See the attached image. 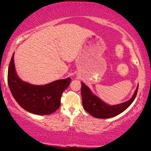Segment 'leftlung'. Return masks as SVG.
Returning <instances> with one entry per match:
<instances>
[{
	"label": "left lung",
	"mask_w": 151,
	"mask_h": 151,
	"mask_svg": "<svg viewBox=\"0 0 151 151\" xmlns=\"http://www.w3.org/2000/svg\"><path fill=\"white\" fill-rule=\"evenodd\" d=\"M138 86L131 99L118 105L109 106L92 94L89 88L81 82V92L82 96V105L90 115L98 119H109L119 115L126 110L132 104L138 92Z\"/></svg>",
	"instance_id": "left-lung-1"
}]
</instances>
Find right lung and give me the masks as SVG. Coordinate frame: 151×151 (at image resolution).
Segmentation results:
<instances>
[{
  "label": "right lung",
  "mask_w": 151,
  "mask_h": 151,
  "mask_svg": "<svg viewBox=\"0 0 151 151\" xmlns=\"http://www.w3.org/2000/svg\"><path fill=\"white\" fill-rule=\"evenodd\" d=\"M14 55L8 71V83L15 101L22 109L37 115H48L60 108L61 96L72 79L55 81L46 85H32L19 79L14 67Z\"/></svg>",
  "instance_id": "obj_1"
}]
</instances>
